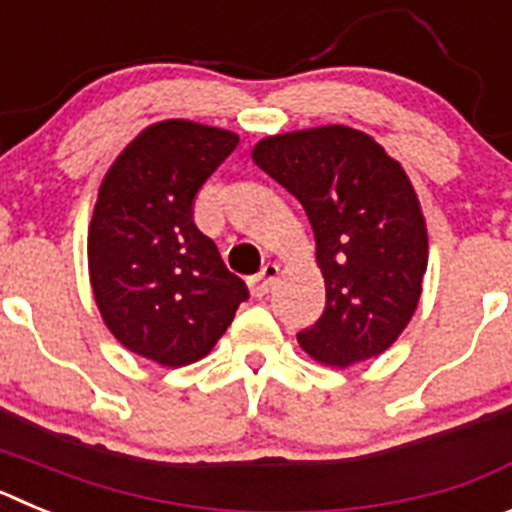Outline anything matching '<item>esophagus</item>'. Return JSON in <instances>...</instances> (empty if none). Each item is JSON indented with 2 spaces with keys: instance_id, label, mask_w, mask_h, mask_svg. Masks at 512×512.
<instances>
[{
  "instance_id": "obj_1",
  "label": "esophagus",
  "mask_w": 512,
  "mask_h": 512,
  "mask_svg": "<svg viewBox=\"0 0 512 512\" xmlns=\"http://www.w3.org/2000/svg\"><path fill=\"white\" fill-rule=\"evenodd\" d=\"M279 277V266L277 264H266L264 269L256 274V277L251 279V295L253 297H266L271 292V287H274V282H277Z\"/></svg>"
}]
</instances>
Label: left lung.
<instances>
[{
	"instance_id": "1",
	"label": "left lung",
	"mask_w": 512,
	"mask_h": 512,
	"mask_svg": "<svg viewBox=\"0 0 512 512\" xmlns=\"http://www.w3.org/2000/svg\"><path fill=\"white\" fill-rule=\"evenodd\" d=\"M251 156L315 230L328 302L300 346L341 369L384 354L415 315L428 269L425 217L400 161L348 125L269 135Z\"/></svg>"
}]
</instances>
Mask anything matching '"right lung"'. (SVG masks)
<instances>
[{"instance_id": "1", "label": "right lung", "mask_w": 512, "mask_h": 512, "mask_svg": "<svg viewBox=\"0 0 512 512\" xmlns=\"http://www.w3.org/2000/svg\"><path fill=\"white\" fill-rule=\"evenodd\" d=\"M235 146L230 130L153 122L99 184L87 235L99 315L128 351L161 366L205 359L248 300L192 220L194 197Z\"/></svg>"}]
</instances>
